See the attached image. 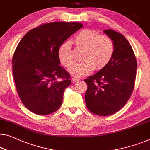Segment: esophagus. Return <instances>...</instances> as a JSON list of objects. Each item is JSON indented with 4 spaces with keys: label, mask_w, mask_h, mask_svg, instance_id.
Instances as JSON below:
<instances>
[{
    "label": "esophagus",
    "mask_w": 150,
    "mask_h": 150,
    "mask_svg": "<svg viewBox=\"0 0 150 150\" xmlns=\"http://www.w3.org/2000/svg\"><path fill=\"white\" fill-rule=\"evenodd\" d=\"M79 79H78V78H76V77H73V78H72V81H73V83H75V82H77V81H79Z\"/></svg>",
    "instance_id": "esophagus-1"
}]
</instances>
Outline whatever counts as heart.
Wrapping results in <instances>:
<instances>
[{
  "mask_svg": "<svg viewBox=\"0 0 150 150\" xmlns=\"http://www.w3.org/2000/svg\"><path fill=\"white\" fill-rule=\"evenodd\" d=\"M77 48H83L81 57L82 61L76 62L69 69V73L75 77L88 75L93 69H104L112 59L115 46L110 38L100 35L96 30L85 29L73 39ZM58 57L61 63L69 68L75 61L71 50V43L64 42L58 50Z\"/></svg>",
  "mask_w": 150,
  "mask_h": 150,
  "instance_id": "1",
  "label": "heart"
}]
</instances>
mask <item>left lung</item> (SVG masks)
<instances>
[{
  "label": "left lung",
  "mask_w": 150,
  "mask_h": 150,
  "mask_svg": "<svg viewBox=\"0 0 150 150\" xmlns=\"http://www.w3.org/2000/svg\"><path fill=\"white\" fill-rule=\"evenodd\" d=\"M104 33L113 41L115 52L110 62L85 79L88 85L85 101L89 110L108 116L123 107L133 90L137 70L135 54L123 35L112 30Z\"/></svg>",
  "instance_id": "1"
}]
</instances>
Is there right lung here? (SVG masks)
I'll return each instance as SVG.
<instances>
[{"instance_id":"1","label":"right lung","mask_w":150,"mask_h":150,"mask_svg":"<svg viewBox=\"0 0 150 150\" xmlns=\"http://www.w3.org/2000/svg\"><path fill=\"white\" fill-rule=\"evenodd\" d=\"M82 27L77 22L46 23L29 31L19 42L12 59L13 74L22 103L32 112L48 115L61 106L71 80L60 65L58 50Z\"/></svg>"}]
</instances>
